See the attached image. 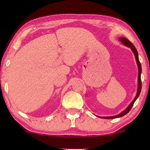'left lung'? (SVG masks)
Listing matches in <instances>:
<instances>
[{"label": "left lung", "mask_w": 150, "mask_h": 150, "mask_svg": "<svg viewBox=\"0 0 150 150\" xmlns=\"http://www.w3.org/2000/svg\"><path fill=\"white\" fill-rule=\"evenodd\" d=\"M120 40L122 42V43L123 44H124L125 46L129 47V48H131V50H132V52H134V56H135V59H136V61H137V65H138V68H139V74H138V91H137V96L136 97L134 98V99L133 101L131 102L130 105L128 106V107L126 108V110H124V111L121 112L120 114L117 115L116 116H112V117H102V118H104V119H115V118H117V117H122L125 115H126L128 112L130 111L131 110V108H132L133 104H134V102L136 101V100L137 99V98L139 97V95H140V93H141V86H142V84H141V65L140 63V61H139V56H138V52H137V50L136 48H135V46H134L132 44V42H130V41H129L128 39L125 38H120Z\"/></svg>", "instance_id": "8db88e82"}]
</instances>
